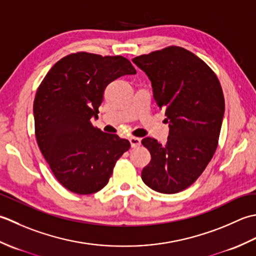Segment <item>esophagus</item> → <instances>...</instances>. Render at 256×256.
Segmentation results:
<instances>
[{"label": "esophagus", "instance_id": "obj_1", "mask_svg": "<svg viewBox=\"0 0 256 256\" xmlns=\"http://www.w3.org/2000/svg\"><path fill=\"white\" fill-rule=\"evenodd\" d=\"M129 142H130V144H132V148H137L140 144H142V139L138 137H130Z\"/></svg>", "mask_w": 256, "mask_h": 256}]
</instances>
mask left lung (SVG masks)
Listing matches in <instances>:
<instances>
[{
  "label": "left lung",
  "mask_w": 256,
  "mask_h": 256,
  "mask_svg": "<svg viewBox=\"0 0 256 256\" xmlns=\"http://www.w3.org/2000/svg\"><path fill=\"white\" fill-rule=\"evenodd\" d=\"M132 62L148 75L170 128L166 144L150 137L142 140L151 154L142 179L160 194H178L194 184L218 148L226 107L221 84L204 62L180 46Z\"/></svg>",
  "instance_id": "obj_1"
}]
</instances>
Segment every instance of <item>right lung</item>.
Wrapping results in <instances>:
<instances>
[{
    "label": "right lung",
    "instance_id": "right-lung-1",
    "mask_svg": "<svg viewBox=\"0 0 256 256\" xmlns=\"http://www.w3.org/2000/svg\"><path fill=\"white\" fill-rule=\"evenodd\" d=\"M136 70L126 57L77 52L48 70L36 92L33 112L40 152L60 184L74 194L102 190L130 142L90 122L109 82Z\"/></svg>",
    "mask_w": 256,
    "mask_h": 256
}]
</instances>
